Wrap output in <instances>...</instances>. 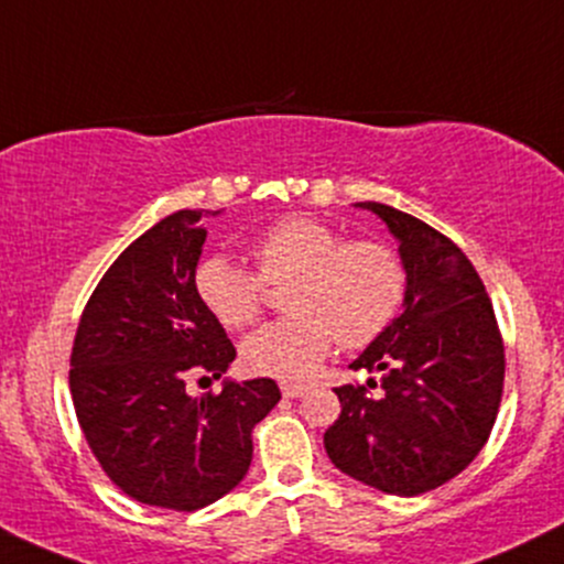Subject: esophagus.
Returning a JSON list of instances; mask_svg holds the SVG:
<instances>
[{
  "label": "esophagus",
  "mask_w": 564,
  "mask_h": 564,
  "mask_svg": "<svg viewBox=\"0 0 564 564\" xmlns=\"http://www.w3.org/2000/svg\"><path fill=\"white\" fill-rule=\"evenodd\" d=\"M310 387L307 384H302V381H281V392H283V398H302L304 392H307Z\"/></svg>",
  "instance_id": "34e87169"
}]
</instances>
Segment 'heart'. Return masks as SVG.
<instances>
[{"label": "heart", "mask_w": 564, "mask_h": 564, "mask_svg": "<svg viewBox=\"0 0 564 564\" xmlns=\"http://www.w3.org/2000/svg\"><path fill=\"white\" fill-rule=\"evenodd\" d=\"M264 283H286V318L268 323L241 345L243 366L278 379L313 373L334 341L371 345L398 318L405 268L392 246L345 241L313 217H283L251 246ZM196 296L225 328L251 326L262 313V282L230 257L212 254L193 273Z\"/></svg>", "instance_id": "1"}]
</instances>
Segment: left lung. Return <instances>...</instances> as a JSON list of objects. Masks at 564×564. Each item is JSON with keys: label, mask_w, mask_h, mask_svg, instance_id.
<instances>
[{"label": "left lung", "mask_w": 564, "mask_h": 564, "mask_svg": "<svg viewBox=\"0 0 564 564\" xmlns=\"http://www.w3.org/2000/svg\"><path fill=\"white\" fill-rule=\"evenodd\" d=\"M405 268L403 313L368 345L352 371H381V390L336 387L341 413L323 435L328 458L381 494L419 496L471 464L488 443L503 392V341L485 286L443 232L377 200Z\"/></svg>", "instance_id": "obj_1"}]
</instances>
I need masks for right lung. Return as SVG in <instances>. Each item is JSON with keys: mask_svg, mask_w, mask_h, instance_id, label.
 <instances>
[{"mask_svg": "<svg viewBox=\"0 0 564 564\" xmlns=\"http://www.w3.org/2000/svg\"><path fill=\"white\" fill-rule=\"evenodd\" d=\"M200 217L174 212L121 251L84 307L68 373L102 471L134 501L174 511L209 507L243 480L251 430L281 400L273 379H225L223 392L200 398L185 390L196 373L219 379L236 360L193 286Z\"/></svg>", "mask_w": 564, "mask_h": 564, "instance_id": "right-lung-1", "label": "right lung"}]
</instances>
